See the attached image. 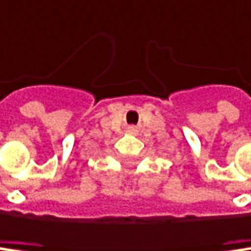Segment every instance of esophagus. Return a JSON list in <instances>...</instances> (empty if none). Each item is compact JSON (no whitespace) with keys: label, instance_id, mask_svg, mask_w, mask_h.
Wrapping results in <instances>:
<instances>
[{"label":"esophagus","instance_id":"1","mask_svg":"<svg viewBox=\"0 0 251 251\" xmlns=\"http://www.w3.org/2000/svg\"><path fill=\"white\" fill-rule=\"evenodd\" d=\"M129 129H131V131H134V128H129Z\"/></svg>","mask_w":251,"mask_h":251}]
</instances>
